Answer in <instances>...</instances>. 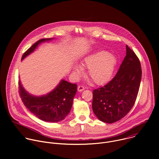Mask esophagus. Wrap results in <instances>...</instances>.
Wrapping results in <instances>:
<instances>
[{
	"mask_svg": "<svg viewBox=\"0 0 159 159\" xmlns=\"http://www.w3.org/2000/svg\"><path fill=\"white\" fill-rule=\"evenodd\" d=\"M84 89H85L84 87H83L82 85H79L78 87H77V90H78L79 92H82Z\"/></svg>",
	"mask_w": 159,
	"mask_h": 159,
	"instance_id": "obj_1",
	"label": "esophagus"
}]
</instances>
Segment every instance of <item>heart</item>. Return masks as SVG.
<instances>
[{"instance_id": "heart-1", "label": "heart", "mask_w": 159, "mask_h": 159, "mask_svg": "<svg viewBox=\"0 0 159 159\" xmlns=\"http://www.w3.org/2000/svg\"><path fill=\"white\" fill-rule=\"evenodd\" d=\"M118 60L115 55L106 51H98L84 58L81 65L75 63L74 72L79 77L83 68L88 69L87 75L94 84L101 85L107 83L114 74Z\"/></svg>"}]
</instances>
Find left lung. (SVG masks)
Wrapping results in <instances>:
<instances>
[{"mask_svg": "<svg viewBox=\"0 0 159 159\" xmlns=\"http://www.w3.org/2000/svg\"><path fill=\"white\" fill-rule=\"evenodd\" d=\"M126 53L115 77L104 86L93 90V110L97 118L107 123L125 117L137 99L142 79L137 56L128 46Z\"/></svg>", "mask_w": 159, "mask_h": 159, "instance_id": "left-lung-1", "label": "left lung"}]
</instances>
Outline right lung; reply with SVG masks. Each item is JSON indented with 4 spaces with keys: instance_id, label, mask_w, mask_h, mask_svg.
<instances>
[{
    "instance_id": "right-lung-1",
    "label": "right lung",
    "mask_w": 159,
    "mask_h": 159,
    "mask_svg": "<svg viewBox=\"0 0 159 159\" xmlns=\"http://www.w3.org/2000/svg\"><path fill=\"white\" fill-rule=\"evenodd\" d=\"M54 38L41 39L36 42L22 57V60L32 53L39 45ZM19 93L25 106L42 121L57 123L65 119L71 110L77 85L61 79L56 87L47 94L37 96L30 94L19 80Z\"/></svg>"
}]
</instances>
